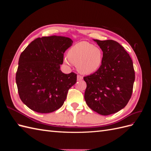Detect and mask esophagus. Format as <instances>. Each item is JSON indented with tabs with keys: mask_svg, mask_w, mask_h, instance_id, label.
<instances>
[{
	"mask_svg": "<svg viewBox=\"0 0 151 151\" xmlns=\"http://www.w3.org/2000/svg\"><path fill=\"white\" fill-rule=\"evenodd\" d=\"M83 76H79V75H78V76H77V81H80L81 80H83Z\"/></svg>",
	"mask_w": 151,
	"mask_h": 151,
	"instance_id": "obj_1",
	"label": "esophagus"
}]
</instances>
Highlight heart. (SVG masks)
<instances>
[{"instance_id": "1", "label": "heart", "mask_w": 151, "mask_h": 151, "mask_svg": "<svg viewBox=\"0 0 151 151\" xmlns=\"http://www.w3.org/2000/svg\"><path fill=\"white\" fill-rule=\"evenodd\" d=\"M103 60L101 49L87 42H81L72 47L64 58L67 64L73 63L83 74H91L101 67Z\"/></svg>"}]
</instances>
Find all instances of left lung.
<instances>
[{"mask_svg": "<svg viewBox=\"0 0 151 151\" xmlns=\"http://www.w3.org/2000/svg\"><path fill=\"white\" fill-rule=\"evenodd\" d=\"M103 54L102 64L84 77V99L93 111L104 116L121 110L130 100L135 81L132 59L121 45L113 40H93Z\"/></svg>", "mask_w": 151, "mask_h": 151, "instance_id": "1", "label": "left lung"}]
</instances>
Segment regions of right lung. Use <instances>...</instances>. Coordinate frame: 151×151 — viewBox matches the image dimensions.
I'll use <instances>...</instances> for the list:
<instances>
[{"mask_svg": "<svg viewBox=\"0 0 151 151\" xmlns=\"http://www.w3.org/2000/svg\"><path fill=\"white\" fill-rule=\"evenodd\" d=\"M73 41L61 36H43L33 41L21 54L16 81L19 97L32 110L51 113L65 101L68 91L77 81L74 72L60 68L63 53Z\"/></svg>", "mask_w": 151, "mask_h": 151, "instance_id": "right-lung-1", "label": "right lung"}]
</instances>
